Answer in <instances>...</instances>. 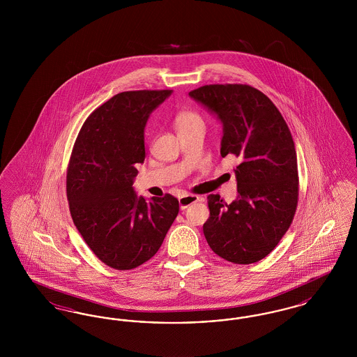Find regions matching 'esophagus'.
Instances as JSON below:
<instances>
[{
  "mask_svg": "<svg viewBox=\"0 0 357 357\" xmlns=\"http://www.w3.org/2000/svg\"><path fill=\"white\" fill-rule=\"evenodd\" d=\"M202 199H204L202 197H198V195H194V194H186V195L179 197V206H181L182 210H185L190 204H195V202L202 201Z\"/></svg>",
  "mask_w": 357,
  "mask_h": 357,
  "instance_id": "1",
  "label": "esophagus"
}]
</instances>
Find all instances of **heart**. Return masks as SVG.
<instances>
[{
	"mask_svg": "<svg viewBox=\"0 0 357 357\" xmlns=\"http://www.w3.org/2000/svg\"><path fill=\"white\" fill-rule=\"evenodd\" d=\"M199 124L204 126V120H202V116L198 112H195L194 109L185 108L175 115V126H176L178 131L186 130V128L194 127V126H199Z\"/></svg>",
	"mask_w": 357,
	"mask_h": 357,
	"instance_id": "obj_1",
	"label": "heart"
}]
</instances>
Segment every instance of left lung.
<instances>
[{
    "instance_id": "1",
    "label": "left lung",
    "mask_w": 357,
    "mask_h": 357,
    "mask_svg": "<svg viewBox=\"0 0 357 357\" xmlns=\"http://www.w3.org/2000/svg\"><path fill=\"white\" fill-rule=\"evenodd\" d=\"M223 124L221 155L239 158L238 198L210 194L204 234L223 259L248 265L265 258L288 231L298 202V170L288 124L272 100L248 84H210L188 93Z\"/></svg>"
}]
</instances>
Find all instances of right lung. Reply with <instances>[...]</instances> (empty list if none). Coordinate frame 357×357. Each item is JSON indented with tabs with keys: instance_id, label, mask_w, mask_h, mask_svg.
Instances as JSON below:
<instances>
[{
	"instance_id": "add662e5",
	"label": "right lung",
	"mask_w": 357,
	"mask_h": 357,
	"mask_svg": "<svg viewBox=\"0 0 357 357\" xmlns=\"http://www.w3.org/2000/svg\"><path fill=\"white\" fill-rule=\"evenodd\" d=\"M171 89L127 91L98 107L76 137L67 170L73 223L95 255L116 271H131L159 250L179 211L166 194L147 202L132 188L143 163L144 127Z\"/></svg>"
}]
</instances>
